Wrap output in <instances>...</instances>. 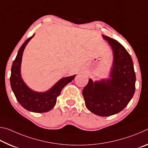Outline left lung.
<instances>
[{
    "instance_id": "8db88e82",
    "label": "left lung",
    "mask_w": 148,
    "mask_h": 148,
    "mask_svg": "<svg viewBox=\"0 0 148 148\" xmlns=\"http://www.w3.org/2000/svg\"><path fill=\"white\" fill-rule=\"evenodd\" d=\"M102 36L113 51L110 78L95 82L89 79L82 94L90 112L106 117L119 113L129 104L134 94L136 75L133 62L126 49L116 40Z\"/></svg>"
}]
</instances>
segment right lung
Returning a JSON list of instances; mask_svg holds the SVG:
<instances>
[{
    "label": "right lung",
    "instance_id": "1",
    "mask_svg": "<svg viewBox=\"0 0 148 148\" xmlns=\"http://www.w3.org/2000/svg\"><path fill=\"white\" fill-rule=\"evenodd\" d=\"M34 35L24 42L17 52L11 69L10 85L17 101L25 109L35 113H44L55 106L57 97L61 94L62 88L72 81L76 75L61 79L46 92H35L29 88L21 78V64L25 47Z\"/></svg>",
    "mask_w": 148,
    "mask_h": 148
}]
</instances>
